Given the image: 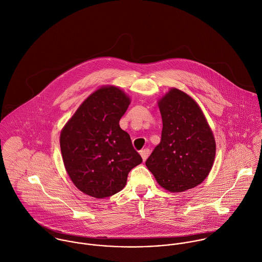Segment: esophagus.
Instances as JSON below:
<instances>
[{"label":"esophagus","instance_id":"esophagus-1","mask_svg":"<svg viewBox=\"0 0 262 262\" xmlns=\"http://www.w3.org/2000/svg\"><path fill=\"white\" fill-rule=\"evenodd\" d=\"M141 156H142V158H143V160L145 161L147 158H148V156H149V154H150V150L149 149H143L142 151H141Z\"/></svg>","mask_w":262,"mask_h":262}]
</instances>
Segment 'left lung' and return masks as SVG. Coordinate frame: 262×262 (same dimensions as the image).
<instances>
[{
  "mask_svg": "<svg viewBox=\"0 0 262 262\" xmlns=\"http://www.w3.org/2000/svg\"><path fill=\"white\" fill-rule=\"evenodd\" d=\"M162 117L159 145L146 161L157 183L180 193L200 185L209 174L215 157V140L196 101L171 89L158 101Z\"/></svg>",
  "mask_w": 262,
  "mask_h": 262,
  "instance_id": "1",
  "label": "left lung"
}]
</instances>
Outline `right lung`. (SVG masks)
<instances>
[{
  "label": "right lung",
  "instance_id": "add662e5",
  "mask_svg": "<svg viewBox=\"0 0 262 262\" xmlns=\"http://www.w3.org/2000/svg\"><path fill=\"white\" fill-rule=\"evenodd\" d=\"M130 103L119 88L106 85L90 95L60 135L65 169L82 193L106 198L121 191L128 172L143 159L119 120Z\"/></svg>",
  "mask_w": 262,
  "mask_h": 262
}]
</instances>
